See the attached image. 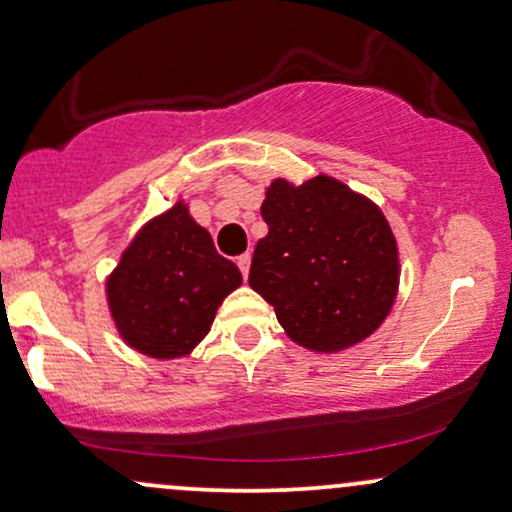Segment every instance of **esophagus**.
I'll return each mask as SVG.
<instances>
[{"mask_svg": "<svg viewBox=\"0 0 512 512\" xmlns=\"http://www.w3.org/2000/svg\"><path fill=\"white\" fill-rule=\"evenodd\" d=\"M250 252H245V255H240V257H236V264H238V269H240V274L245 276V279H248V272H250Z\"/></svg>", "mask_w": 512, "mask_h": 512, "instance_id": "34e87169", "label": "esophagus"}]
</instances>
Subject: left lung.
Wrapping results in <instances>:
<instances>
[{
    "mask_svg": "<svg viewBox=\"0 0 512 512\" xmlns=\"http://www.w3.org/2000/svg\"><path fill=\"white\" fill-rule=\"evenodd\" d=\"M250 286L296 344L349 349L383 325L397 296V243L383 211L339 180H274L262 202Z\"/></svg>",
    "mask_w": 512,
    "mask_h": 512,
    "instance_id": "left-lung-1",
    "label": "left lung"
}]
</instances>
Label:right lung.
Masks as SVG:
<instances>
[{
    "mask_svg": "<svg viewBox=\"0 0 512 512\" xmlns=\"http://www.w3.org/2000/svg\"><path fill=\"white\" fill-rule=\"evenodd\" d=\"M240 269L182 202L146 223L108 279V303L122 339L154 358L190 354L207 337Z\"/></svg>",
    "mask_w": 512,
    "mask_h": 512,
    "instance_id": "1",
    "label": "right lung"
}]
</instances>
